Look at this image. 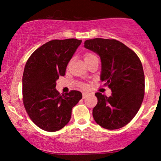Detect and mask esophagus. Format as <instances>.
<instances>
[{
  "instance_id": "obj_1",
  "label": "esophagus",
  "mask_w": 161,
  "mask_h": 161,
  "mask_svg": "<svg viewBox=\"0 0 161 161\" xmlns=\"http://www.w3.org/2000/svg\"><path fill=\"white\" fill-rule=\"evenodd\" d=\"M88 95V94L86 93V92H84V93H82V97H83V98H86V97Z\"/></svg>"
}]
</instances>
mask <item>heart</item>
<instances>
[{
    "label": "heart",
    "instance_id": "obj_1",
    "mask_svg": "<svg viewBox=\"0 0 161 161\" xmlns=\"http://www.w3.org/2000/svg\"><path fill=\"white\" fill-rule=\"evenodd\" d=\"M94 57H95V56L94 54H92L91 53H87L84 55V60L85 61H87V60H91V59L94 58ZM82 86L84 87V88H86V86Z\"/></svg>",
    "mask_w": 161,
    "mask_h": 161
}]
</instances>
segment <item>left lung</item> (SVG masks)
<instances>
[{"label":"left lung","mask_w":161,"mask_h":161,"mask_svg":"<svg viewBox=\"0 0 161 161\" xmlns=\"http://www.w3.org/2000/svg\"><path fill=\"white\" fill-rule=\"evenodd\" d=\"M84 47L101 58L100 79L111 90L110 97L95 93L94 119L107 129H120L136 115L145 95V75L136 53L115 39L86 40Z\"/></svg>","instance_id":"left-lung-1"}]
</instances>
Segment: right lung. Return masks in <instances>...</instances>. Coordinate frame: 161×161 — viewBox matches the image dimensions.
<instances>
[{"mask_svg":"<svg viewBox=\"0 0 161 161\" xmlns=\"http://www.w3.org/2000/svg\"><path fill=\"white\" fill-rule=\"evenodd\" d=\"M82 41L52 40L36 50L25 64L23 75V104L33 123L47 132L64 128L82 93L60 95L56 81L65 75L66 66Z\"/></svg>","mask_w":161,"mask_h":161,"instance_id":"right-lung-1","label":"right lung"}]
</instances>
